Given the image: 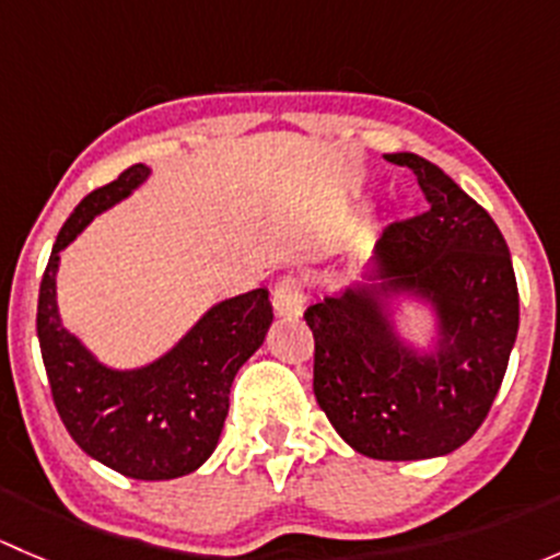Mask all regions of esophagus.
Wrapping results in <instances>:
<instances>
[{
	"label": "esophagus",
	"instance_id": "obj_1",
	"mask_svg": "<svg viewBox=\"0 0 560 560\" xmlns=\"http://www.w3.org/2000/svg\"><path fill=\"white\" fill-rule=\"evenodd\" d=\"M306 308V287L298 276H284L273 290V312L284 319H298Z\"/></svg>",
	"mask_w": 560,
	"mask_h": 560
}]
</instances>
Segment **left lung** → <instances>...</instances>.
I'll use <instances>...</instances> for the list:
<instances>
[{
	"label": "left lung",
	"mask_w": 560,
	"mask_h": 560,
	"mask_svg": "<svg viewBox=\"0 0 560 560\" xmlns=\"http://www.w3.org/2000/svg\"><path fill=\"white\" fill-rule=\"evenodd\" d=\"M409 167L431 202L376 241L363 281L306 308L314 395L338 436L374 460L447 455L477 433L504 382L521 301L510 246L490 213L442 167ZM425 302L438 319L431 350L394 330L392 301Z\"/></svg>",
	"instance_id": "8db88e82"
}]
</instances>
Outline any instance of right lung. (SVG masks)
Returning a JSON list of instances; mask_svg holds the SVG:
<instances>
[{
  "mask_svg": "<svg viewBox=\"0 0 560 560\" xmlns=\"http://www.w3.org/2000/svg\"><path fill=\"white\" fill-rule=\"evenodd\" d=\"M149 175L145 165L127 167L70 213L39 281L37 338L56 411L72 442L124 477L175 479L200 468L217 450L230 387L241 365L262 347L273 308L265 287L217 303L162 358L129 371L100 363L61 325L59 252Z\"/></svg>",
  "mask_w": 560,
  "mask_h": 560,
  "instance_id": "1",
  "label": "right lung"
}]
</instances>
